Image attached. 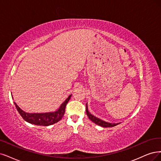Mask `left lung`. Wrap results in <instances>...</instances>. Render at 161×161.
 <instances>
[{
    "label": "left lung",
    "mask_w": 161,
    "mask_h": 161,
    "mask_svg": "<svg viewBox=\"0 0 161 161\" xmlns=\"http://www.w3.org/2000/svg\"><path fill=\"white\" fill-rule=\"evenodd\" d=\"M86 114L88 116L89 119H90L93 121V123H95L96 124L98 125L101 126V127H115L116 125H119L121 123H108V122H106V121H104L102 119H100L95 117L94 115H92L90 112H89L88 111V109H87V104H86Z\"/></svg>",
    "instance_id": "obj_1"
}]
</instances>
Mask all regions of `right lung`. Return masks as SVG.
Wrapping results in <instances>:
<instances>
[{"label": "right lung", "mask_w": 161, "mask_h": 161, "mask_svg": "<svg viewBox=\"0 0 161 161\" xmlns=\"http://www.w3.org/2000/svg\"><path fill=\"white\" fill-rule=\"evenodd\" d=\"M71 95L65 100V102L60 105L59 109L56 111L48 112V113H42V114H30L22 110L17 104L14 102V105L17 111H19L21 117L26 121L36 125H42L48 126L54 124L62 119L64 114L65 107L68 103Z\"/></svg>", "instance_id": "add662e5"}]
</instances>
